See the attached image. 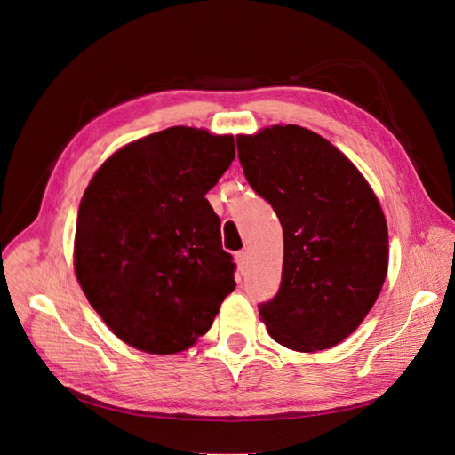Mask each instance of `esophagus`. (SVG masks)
I'll list each match as a JSON object with an SVG mask.
<instances>
[{"label": "esophagus", "mask_w": 455, "mask_h": 455, "mask_svg": "<svg viewBox=\"0 0 455 455\" xmlns=\"http://www.w3.org/2000/svg\"><path fill=\"white\" fill-rule=\"evenodd\" d=\"M248 261H250L248 251H238V253H236V263H238L240 269H243V267L248 265Z\"/></svg>", "instance_id": "obj_1"}]
</instances>
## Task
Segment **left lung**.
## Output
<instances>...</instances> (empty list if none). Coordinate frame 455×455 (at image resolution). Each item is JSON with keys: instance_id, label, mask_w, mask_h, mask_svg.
<instances>
[{"instance_id": "left-lung-1", "label": "left lung", "mask_w": 455, "mask_h": 455, "mask_svg": "<svg viewBox=\"0 0 455 455\" xmlns=\"http://www.w3.org/2000/svg\"><path fill=\"white\" fill-rule=\"evenodd\" d=\"M251 188L281 219L283 283L259 306L267 332L294 352L346 340L388 273V227L363 174L327 138L298 124L236 136Z\"/></svg>"}]
</instances>
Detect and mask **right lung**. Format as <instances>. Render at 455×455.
Wrapping results in <instances>:
<instances>
[{"label":"right lung","mask_w":455,"mask_h":455,"mask_svg":"<svg viewBox=\"0 0 455 455\" xmlns=\"http://www.w3.org/2000/svg\"><path fill=\"white\" fill-rule=\"evenodd\" d=\"M235 159V136L171 126L115 151L78 205L75 275L124 344L171 355L212 329L235 263L205 194Z\"/></svg>","instance_id":"right-lung-1"}]
</instances>
